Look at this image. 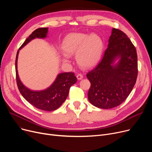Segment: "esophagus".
I'll use <instances>...</instances> for the list:
<instances>
[{
	"instance_id": "obj_1",
	"label": "esophagus",
	"mask_w": 152,
	"mask_h": 152,
	"mask_svg": "<svg viewBox=\"0 0 152 152\" xmlns=\"http://www.w3.org/2000/svg\"><path fill=\"white\" fill-rule=\"evenodd\" d=\"M76 77L77 79V80H81L83 78V76L81 74H77L76 76Z\"/></svg>"
}]
</instances>
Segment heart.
<instances>
[{
	"instance_id": "heart-1",
	"label": "heart",
	"mask_w": 152,
	"mask_h": 152,
	"mask_svg": "<svg viewBox=\"0 0 152 152\" xmlns=\"http://www.w3.org/2000/svg\"><path fill=\"white\" fill-rule=\"evenodd\" d=\"M104 49L102 38L97 34L73 33L68 34L61 44V49L66 56L76 54L79 65L90 68L99 62ZM63 61L68 62L66 57Z\"/></svg>"
}]
</instances>
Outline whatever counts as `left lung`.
<instances>
[{
	"label": "left lung",
	"mask_w": 152,
	"mask_h": 152,
	"mask_svg": "<svg viewBox=\"0 0 152 152\" xmlns=\"http://www.w3.org/2000/svg\"><path fill=\"white\" fill-rule=\"evenodd\" d=\"M137 73L135 47L123 31L113 28L102 60L87 74L89 102L103 109L119 105L131 92Z\"/></svg>",
	"instance_id": "8db88e82"
}]
</instances>
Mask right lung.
Wrapping results in <instances>:
<instances>
[{"label":"right lung","instance_id":"add662e5","mask_svg":"<svg viewBox=\"0 0 152 152\" xmlns=\"http://www.w3.org/2000/svg\"><path fill=\"white\" fill-rule=\"evenodd\" d=\"M48 28H38L26 39L18 49L15 60V70L18 89L25 99L36 108L44 111H53L58 108L68 97L70 87L75 84L77 79L73 73H61L57 75L54 82L42 91L28 89L21 81L17 69V61L20 50L36 38L47 37Z\"/></svg>","mask_w":152,"mask_h":152}]
</instances>
